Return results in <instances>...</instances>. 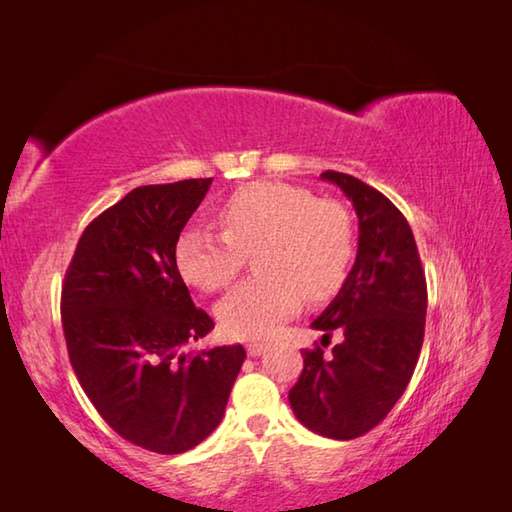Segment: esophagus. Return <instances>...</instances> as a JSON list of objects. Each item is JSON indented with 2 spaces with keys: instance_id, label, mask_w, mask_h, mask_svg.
<instances>
[{
  "instance_id": "1",
  "label": "esophagus",
  "mask_w": 512,
  "mask_h": 512,
  "mask_svg": "<svg viewBox=\"0 0 512 512\" xmlns=\"http://www.w3.org/2000/svg\"><path fill=\"white\" fill-rule=\"evenodd\" d=\"M268 348L266 343H259V341H253V343H248L246 345V352L250 354V357H259V354H262L264 350Z\"/></svg>"
}]
</instances>
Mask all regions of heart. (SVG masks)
Returning a JSON list of instances; mask_svg holds the SVG:
<instances>
[{
    "label": "heart",
    "instance_id": "1",
    "mask_svg": "<svg viewBox=\"0 0 512 512\" xmlns=\"http://www.w3.org/2000/svg\"><path fill=\"white\" fill-rule=\"evenodd\" d=\"M223 232L187 228L176 241V264L192 287L214 293L230 287L255 255L262 273L216 307L221 327L237 339H262L296 314L302 300L332 296L354 257V225L332 198L305 187L253 183L221 205Z\"/></svg>",
    "mask_w": 512,
    "mask_h": 512
}]
</instances>
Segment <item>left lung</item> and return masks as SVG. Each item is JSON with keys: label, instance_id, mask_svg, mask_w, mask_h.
Returning <instances> with one entry per match:
<instances>
[{"label": "left lung", "instance_id": "obj_1", "mask_svg": "<svg viewBox=\"0 0 512 512\" xmlns=\"http://www.w3.org/2000/svg\"><path fill=\"white\" fill-rule=\"evenodd\" d=\"M350 198L359 216V250L350 275L311 327L329 341H343L323 357V348L302 350V368L289 391L291 409L307 429L334 440H352L386 418L413 377L424 339L427 282L418 246L404 214L359 178L325 171Z\"/></svg>", "mask_w": 512, "mask_h": 512}]
</instances>
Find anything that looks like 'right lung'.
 Wrapping results in <instances>:
<instances>
[{"label": "right lung", "mask_w": 512, "mask_h": 512, "mask_svg": "<svg viewBox=\"0 0 512 512\" xmlns=\"http://www.w3.org/2000/svg\"><path fill=\"white\" fill-rule=\"evenodd\" d=\"M212 178L144 185L101 212L76 244L60 298L72 368L121 438L183 454L223 420L241 345L185 352L214 320L196 309L176 241Z\"/></svg>", "instance_id": "obj_1"}]
</instances>
